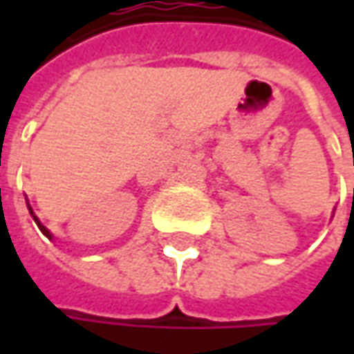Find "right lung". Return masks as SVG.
Segmentation results:
<instances>
[{
	"label": "right lung",
	"instance_id": "right-lung-1",
	"mask_svg": "<svg viewBox=\"0 0 354 354\" xmlns=\"http://www.w3.org/2000/svg\"><path fill=\"white\" fill-rule=\"evenodd\" d=\"M27 209H29V212H31V216H33V221H35V223H37V226H39V230H41V232H43V234H45V236H47L48 240H53V234H50V230H48V228L45 225H41V221L37 218V214H35L33 209H31L29 201H27Z\"/></svg>",
	"mask_w": 354,
	"mask_h": 354
}]
</instances>
